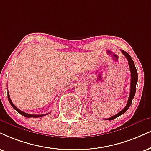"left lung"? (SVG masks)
<instances>
[{
  "label": "left lung",
  "instance_id": "8db88e82",
  "mask_svg": "<svg viewBox=\"0 0 151 151\" xmlns=\"http://www.w3.org/2000/svg\"><path fill=\"white\" fill-rule=\"evenodd\" d=\"M121 52L123 53V54L126 57L127 60H128V64H129V69H130V72H131V83H130V93H129V98H128V101H127V103L125 106V107L123 109V110H121V111L118 112L117 114H116L115 116H112L109 118H106V120H108V121H112L114 120V118L118 117L122 114H123L124 113L127 111V109H128L129 106L132 104V99L134 98V95H135V93H136V85L137 83V81H138V74H137V71L136 68H135L134 65V63L133 61V60L132 59L131 56L127 53V52H125V51L121 50Z\"/></svg>",
  "mask_w": 151,
  "mask_h": 151
}]
</instances>
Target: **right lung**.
Segmentation results:
<instances>
[{
    "label": "right lung",
    "instance_id": "1",
    "mask_svg": "<svg viewBox=\"0 0 151 151\" xmlns=\"http://www.w3.org/2000/svg\"><path fill=\"white\" fill-rule=\"evenodd\" d=\"M7 98H8V100H9V103H10L11 106H12V107L14 108V109L16 110L17 112H18V113H19L21 115H22L23 116H24V117H26V118H40V117H42V116H45L46 115H48V114H49H49H42V115H34V114H26V113H25V112L22 111H21L20 109H19L17 108V106H15L14 104H13L12 102V100H11V99H10V97H9V93L8 92H7Z\"/></svg>",
    "mask_w": 151,
    "mask_h": 151
}]
</instances>
